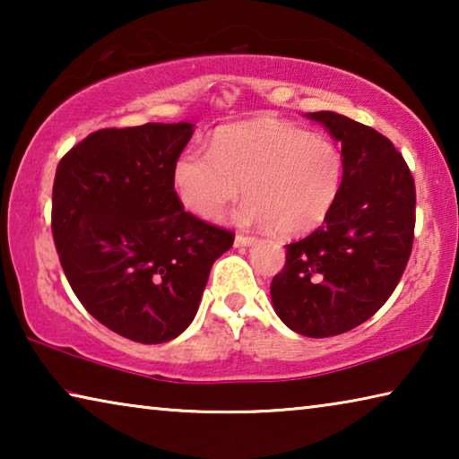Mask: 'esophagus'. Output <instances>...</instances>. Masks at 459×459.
Instances as JSON below:
<instances>
[{
    "instance_id": "esophagus-1",
    "label": "esophagus",
    "mask_w": 459,
    "mask_h": 459,
    "mask_svg": "<svg viewBox=\"0 0 459 459\" xmlns=\"http://www.w3.org/2000/svg\"><path fill=\"white\" fill-rule=\"evenodd\" d=\"M255 243H257V238H255V237H245V235L235 237V247H251Z\"/></svg>"
}]
</instances>
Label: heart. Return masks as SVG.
I'll list each match as a JSON object with an SVG mask.
<instances>
[{
	"label": "heart",
	"mask_w": 459,
	"mask_h": 459,
	"mask_svg": "<svg viewBox=\"0 0 459 459\" xmlns=\"http://www.w3.org/2000/svg\"><path fill=\"white\" fill-rule=\"evenodd\" d=\"M344 153L328 137L281 121L216 131L211 153L198 147L176 160L172 184L180 204L202 221H219L240 186L247 200L235 221L299 237L316 230L336 206Z\"/></svg>",
	"instance_id": "heart-1"
}]
</instances>
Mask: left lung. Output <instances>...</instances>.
Listing matches in <instances>:
<instances>
[{
    "instance_id": "left-lung-1",
    "label": "left lung",
    "mask_w": 459,
    "mask_h": 459,
    "mask_svg": "<svg viewBox=\"0 0 459 459\" xmlns=\"http://www.w3.org/2000/svg\"><path fill=\"white\" fill-rule=\"evenodd\" d=\"M306 117L342 143L344 182L322 227L285 245L271 301L287 328L328 338L367 322L397 287L413 247L415 182L378 131L332 111Z\"/></svg>"
}]
</instances>
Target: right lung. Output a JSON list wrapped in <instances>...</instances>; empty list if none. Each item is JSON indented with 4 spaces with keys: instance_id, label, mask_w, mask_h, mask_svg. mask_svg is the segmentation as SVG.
Instances as JSON below:
<instances>
[{
    "instance_id": "add662e5",
    "label": "right lung",
    "mask_w": 459,
    "mask_h": 459,
    "mask_svg": "<svg viewBox=\"0 0 459 459\" xmlns=\"http://www.w3.org/2000/svg\"><path fill=\"white\" fill-rule=\"evenodd\" d=\"M194 123L100 129L56 168L52 235L84 309L108 330L161 344L188 328L212 263L235 235L178 200L176 160Z\"/></svg>"
}]
</instances>
